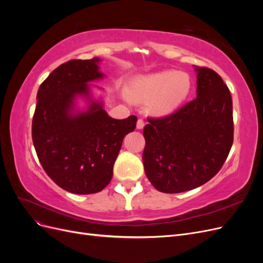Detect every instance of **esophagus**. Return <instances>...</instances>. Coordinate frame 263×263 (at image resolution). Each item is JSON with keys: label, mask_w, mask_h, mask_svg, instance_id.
<instances>
[{"label": "esophagus", "mask_w": 263, "mask_h": 263, "mask_svg": "<svg viewBox=\"0 0 263 263\" xmlns=\"http://www.w3.org/2000/svg\"><path fill=\"white\" fill-rule=\"evenodd\" d=\"M144 126H145V122H144V119L139 118L138 121H137V128H138V129H142V128H144Z\"/></svg>", "instance_id": "1"}]
</instances>
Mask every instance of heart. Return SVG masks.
<instances>
[{
  "mask_svg": "<svg viewBox=\"0 0 263 263\" xmlns=\"http://www.w3.org/2000/svg\"><path fill=\"white\" fill-rule=\"evenodd\" d=\"M191 90L190 77L176 70H165L154 74L138 77L127 89L133 102L149 104L150 112L162 116L172 113L186 99Z\"/></svg>",
  "mask_w": 263,
  "mask_h": 263,
  "instance_id": "b5f03b06",
  "label": "heart"
}]
</instances>
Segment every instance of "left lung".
<instances>
[{
  "label": "left lung",
  "instance_id": "obj_1",
  "mask_svg": "<svg viewBox=\"0 0 263 263\" xmlns=\"http://www.w3.org/2000/svg\"><path fill=\"white\" fill-rule=\"evenodd\" d=\"M196 98L162 118H148L142 161L158 191L181 193L210 181L234 140L233 101L214 70L196 67Z\"/></svg>",
  "mask_w": 263,
  "mask_h": 263
}]
</instances>
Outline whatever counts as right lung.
<instances>
[{
	"label": "right lung",
	"mask_w": 263,
	"mask_h": 263,
	"mask_svg": "<svg viewBox=\"0 0 263 263\" xmlns=\"http://www.w3.org/2000/svg\"><path fill=\"white\" fill-rule=\"evenodd\" d=\"M100 62L62 63L37 92L31 136L39 162L55 184L74 194L98 193L108 184L123 139L136 128V116L112 118L103 101L93 99L90 83L105 77ZM79 98L87 102L84 110Z\"/></svg>",
	"instance_id": "add662e5"
}]
</instances>
